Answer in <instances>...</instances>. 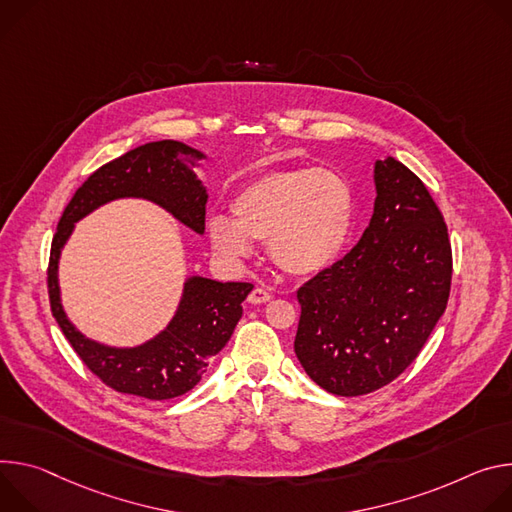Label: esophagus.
I'll return each instance as SVG.
<instances>
[{
    "mask_svg": "<svg viewBox=\"0 0 512 512\" xmlns=\"http://www.w3.org/2000/svg\"><path fill=\"white\" fill-rule=\"evenodd\" d=\"M270 299H272V295H270L266 289H262V287L252 289V293L248 295V303H252V305H264V303H268Z\"/></svg>",
    "mask_w": 512,
    "mask_h": 512,
    "instance_id": "34e87169",
    "label": "esophagus"
}]
</instances>
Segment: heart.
Segmentation results:
<instances>
[{
    "label": "heart",
    "mask_w": 512,
    "mask_h": 512,
    "mask_svg": "<svg viewBox=\"0 0 512 512\" xmlns=\"http://www.w3.org/2000/svg\"><path fill=\"white\" fill-rule=\"evenodd\" d=\"M232 217L207 223L213 250L244 260L250 240H266L272 262L293 276H313L342 254L354 219L348 181L327 168L272 170L246 183L230 203Z\"/></svg>",
    "instance_id": "1"
}]
</instances>
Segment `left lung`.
<instances>
[{"mask_svg": "<svg viewBox=\"0 0 512 512\" xmlns=\"http://www.w3.org/2000/svg\"><path fill=\"white\" fill-rule=\"evenodd\" d=\"M360 242L297 291L295 354L337 396L374 392L419 356L451 287V244L423 181L388 156Z\"/></svg>", "mask_w": 512, "mask_h": 512, "instance_id": "left-lung-1", "label": "left lung"}]
</instances>
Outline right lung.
<instances>
[{
	"mask_svg": "<svg viewBox=\"0 0 512 512\" xmlns=\"http://www.w3.org/2000/svg\"><path fill=\"white\" fill-rule=\"evenodd\" d=\"M201 158V152L183 142L160 140L103 164L75 191L50 246L46 278L50 311L69 344L103 384L150 401L175 399L201 380L209 358L230 342L242 317V301L254 285L193 276L185 282L181 305L162 333L138 348H107L91 342L67 319L56 270L75 221L120 197L150 199L203 234L207 193L189 168Z\"/></svg>",
	"mask_w": 512,
	"mask_h": 512,
	"instance_id": "right-lung-1",
	"label": "right lung"
}]
</instances>
